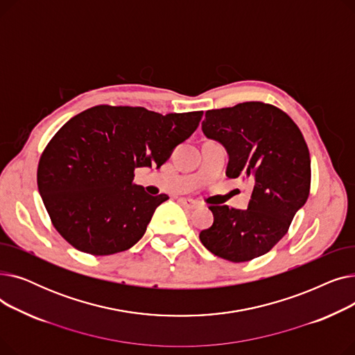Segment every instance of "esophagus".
<instances>
[{
    "label": "esophagus",
    "mask_w": 355,
    "mask_h": 355,
    "mask_svg": "<svg viewBox=\"0 0 355 355\" xmlns=\"http://www.w3.org/2000/svg\"><path fill=\"white\" fill-rule=\"evenodd\" d=\"M178 201H180V204H181L182 207L189 209V210H194V209H198V207H200V204H198L197 201L190 200V198H180Z\"/></svg>",
    "instance_id": "esophagus-1"
}]
</instances>
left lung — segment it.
<instances>
[{"mask_svg": "<svg viewBox=\"0 0 355 355\" xmlns=\"http://www.w3.org/2000/svg\"><path fill=\"white\" fill-rule=\"evenodd\" d=\"M202 132L229 151V178L252 187L248 210L210 206L214 223L200 232L204 248L240 263L272 250L311 191V157L301 129L270 103L243 102L206 112Z\"/></svg>", "mask_w": 355, "mask_h": 355, "instance_id": "obj_1", "label": "left lung"}]
</instances>
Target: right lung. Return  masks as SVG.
Listing matches in <instances>:
<instances>
[{
    "label": "right lung",
    "instance_id": "obj_1",
    "mask_svg": "<svg viewBox=\"0 0 355 355\" xmlns=\"http://www.w3.org/2000/svg\"><path fill=\"white\" fill-rule=\"evenodd\" d=\"M202 110L161 115L142 106L98 105L66 122L46 145L37 185L54 229L74 249L107 256L144 236L166 194L134 182L193 135Z\"/></svg>",
    "mask_w": 355,
    "mask_h": 355
}]
</instances>
